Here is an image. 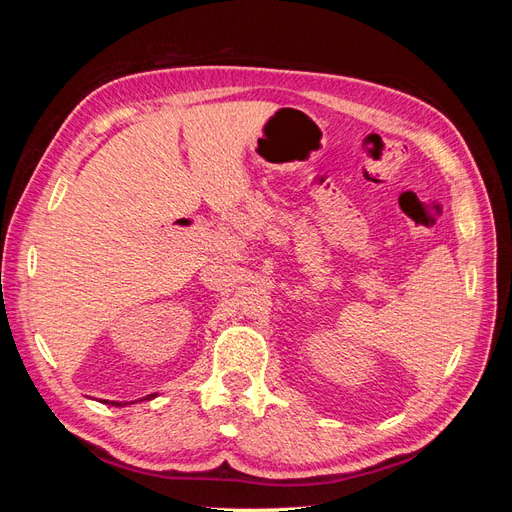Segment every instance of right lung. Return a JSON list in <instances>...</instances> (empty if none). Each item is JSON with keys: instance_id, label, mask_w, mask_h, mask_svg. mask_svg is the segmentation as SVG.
Wrapping results in <instances>:
<instances>
[{"instance_id": "obj_1", "label": "right lung", "mask_w": 512, "mask_h": 512, "mask_svg": "<svg viewBox=\"0 0 512 512\" xmlns=\"http://www.w3.org/2000/svg\"><path fill=\"white\" fill-rule=\"evenodd\" d=\"M151 397H156V395H147V399H151ZM104 404H111V406H128V401H104Z\"/></svg>"}]
</instances>
